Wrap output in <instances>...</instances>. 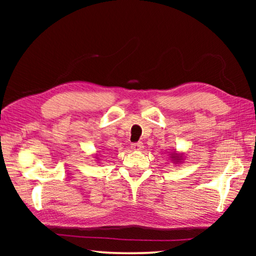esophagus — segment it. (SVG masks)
<instances>
[{
	"label": "esophagus",
	"instance_id": "34e87169",
	"mask_svg": "<svg viewBox=\"0 0 256 256\" xmlns=\"http://www.w3.org/2000/svg\"><path fill=\"white\" fill-rule=\"evenodd\" d=\"M132 150H142L143 149V143L142 142H136L132 144Z\"/></svg>",
	"mask_w": 256,
	"mask_h": 256
}]
</instances>
